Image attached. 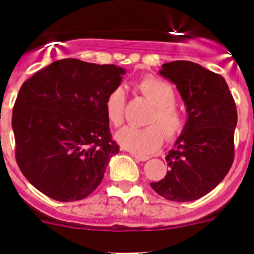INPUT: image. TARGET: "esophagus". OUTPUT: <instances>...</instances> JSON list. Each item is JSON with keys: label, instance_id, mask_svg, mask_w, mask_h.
<instances>
[{"label": "esophagus", "instance_id": "1", "mask_svg": "<svg viewBox=\"0 0 254 254\" xmlns=\"http://www.w3.org/2000/svg\"><path fill=\"white\" fill-rule=\"evenodd\" d=\"M132 158L134 159V160L137 161H146L147 159H149V156H143V155H138V154H134V152H132Z\"/></svg>", "mask_w": 254, "mask_h": 254}]
</instances>
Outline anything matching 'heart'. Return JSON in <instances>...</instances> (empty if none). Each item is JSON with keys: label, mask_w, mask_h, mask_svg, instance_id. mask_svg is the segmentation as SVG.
I'll list each match as a JSON object with an SVG mask.
<instances>
[{"label": "heart", "mask_w": 254, "mask_h": 254, "mask_svg": "<svg viewBox=\"0 0 254 254\" xmlns=\"http://www.w3.org/2000/svg\"><path fill=\"white\" fill-rule=\"evenodd\" d=\"M134 90L152 105L147 117L146 127H123L117 132L116 138L121 146L138 155H149L158 150L164 141H173L182 133L186 125L185 113L174 104V89L161 78L146 76L134 82ZM126 96L121 87L108 94L104 102L108 122L118 127L125 121Z\"/></svg>", "instance_id": "heart-1"}]
</instances>
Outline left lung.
I'll return each mask as SVG.
<instances>
[{
  "label": "left lung",
  "instance_id": "obj_1",
  "mask_svg": "<svg viewBox=\"0 0 254 254\" xmlns=\"http://www.w3.org/2000/svg\"><path fill=\"white\" fill-rule=\"evenodd\" d=\"M159 72L177 85L188 120L165 158L170 170L150 186L169 201H194L214 190L232 168L237 107L225 78L198 64L174 61Z\"/></svg>",
  "mask_w": 254,
  "mask_h": 254
}]
</instances>
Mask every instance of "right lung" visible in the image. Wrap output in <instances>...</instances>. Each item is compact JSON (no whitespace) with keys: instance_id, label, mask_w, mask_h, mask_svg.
I'll return each instance as SVG.
<instances>
[{"instance_id":"add662e5","label":"right lung","mask_w":254,"mask_h":254,"mask_svg":"<svg viewBox=\"0 0 254 254\" xmlns=\"http://www.w3.org/2000/svg\"><path fill=\"white\" fill-rule=\"evenodd\" d=\"M126 71L64 58L26 80L12 109L15 158L38 190L80 201L100 185L120 146L112 140L105 98Z\"/></svg>"}]
</instances>
